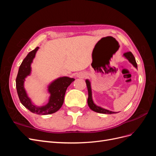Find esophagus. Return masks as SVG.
Instances as JSON below:
<instances>
[{
    "label": "esophagus",
    "mask_w": 156,
    "mask_h": 156,
    "mask_svg": "<svg viewBox=\"0 0 156 156\" xmlns=\"http://www.w3.org/2000/svg\"><path fill=\"white\" fill-rule=\"evenodd\" d=\"M77 77L79 78H84L86 77V73L84 72H79L77 74Z\"/></svg>",
    "instance_id": "1"
}]
</instances>
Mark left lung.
I'll return each mask as SVG.
<instances>
[{
    "mask_svg": "<svg viewBox=\"0 0 156 156\" xmlns=\"http://www.w3.org/2000/svg\"><path fill=\"white\" fill-rule=\"evenodd\" d=\"M124 56L129 60V62L131 64L133 65L134 67L137 68V64H136L135 58L134 57L133 55L132 54L131 52L129 51V52H127V53H125L124 54ZM86 84H87V88H88V100H87L88 105L91 110L95 111L96 112L102 113V114H114V113H116L115 112L108 111V110L105 109V108H101V107L97 106L95 103H94L93 100H92V89H91V86H90V82L89 81V80H88V79L86 80Z\"/></svg>",
    "mask_w": 156,
    "mask_h": 156,
    "instance_id": "8db88e82",
    "label": "left lung"
}]
</instances>
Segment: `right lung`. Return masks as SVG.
I'll list each match as a JSON object with an SVG mask.
<instances>
[{
  "instance_id": "right-lung-1",
  "label": "right lung",
  "mask_w": 156,
  "mask_h": 156,
  "mask_svg": "<svg viewBox=\"0 0 156 156\" xmlns=\"http://www.w3.org/2000/svg\"><path fill=\"white\" fill-rule=\"evenodd\" d=\"M38 49V47H37L35 49L30 51L23 60L16 77V88L21 103L27 108L35 114L46 115L53 114L60 109L64 103L67 88L75 81V79L68 77L56 79L48 86V92L50 94L49 102L45 105L41 107H37L33 104L27 96L24 88V82L25 78L31 73L30 66Z\"/></svg>"
}]
</instances>
